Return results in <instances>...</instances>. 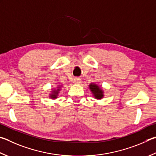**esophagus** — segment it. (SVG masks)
Returning <instances> with one entry per match:
<instances>
[{"label":"esophagus","mask_w":156,"mask_h":156,"mask_svg":"<svg viewBox=\"0 0 156 156\" xmlns=\"http://www.w3.org/2000/svg\"><path fill=\"white\" fill-rule=\"evenodd\" d=\"M81 82H82L81 79L79 78H74V80H73V83L76 84H80Z\"/></svg>","instance_id":"esophagus-1"}]
</instances>
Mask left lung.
<instances>
[{"mask_svg": "<svg viewBox=\"0 0 156 156\" xmlns=\"http://www.w3.org/2000/svg\"><path fill=\"white\" fill-rule=\"evenodd\" d=\"M90 91L93 93V95L96 99H101L103 98V90L101 89V88L98 87V84H90L89 85Z\"/></svg>", "mask_w": 156, "mask_h": 156, "instance_id": "1", "label": "left lung"}]
</instances>
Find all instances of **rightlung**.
Listing matches in <instances>:
<instances>
[{"label":"right lung","mask_w":156,"mask_h":156,"mask_svg":"<svg viewBox=\"0 0 156 156\" xmlns=\"http://www.w3.org/2000/svg\"><path fill=\"white\" fill-rule=\"evenodd\" d=\"M59 88H60V87H58V89H57V90H52V93L51 95H50V98H52V99L56 98V96L58 95V90H60V89H59Z\"/></svg>","instance_id":"add662e5"}]
</instances>
